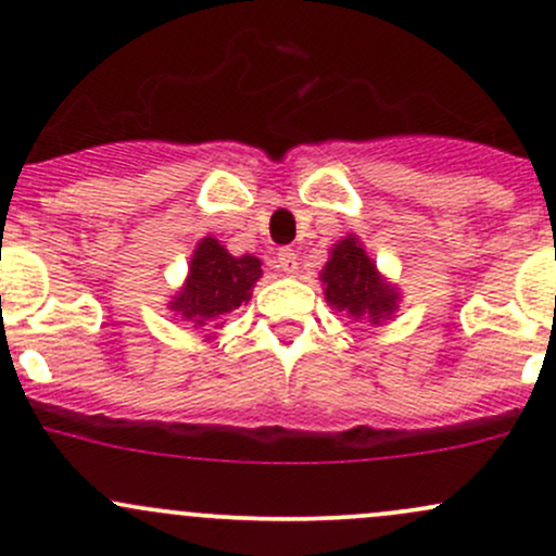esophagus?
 I'll return each mask as SVG.
<instances>
[{"label":"esophagus","mask_w":556,"mask_h":556,"mask_svg":"<svg viewBox=\"0 0 556 556\" xmlns=\"http://www.w3.org/2000/svg\"><path fill=\"white\" fill-rule=\"evenodd\" d=\"M277 268L279 271H285V274H295L298 271V253L295 250H290V248H282L277 253Z\"/></svg>","instance_id":"obj_1"}]
</instances>
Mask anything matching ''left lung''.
<instances>
[{
	"instance_id": "obj_1",
	"label": "left lung",
	"mask_w": 556,
	"mask_h": 556,
	"mask_svg": "<svg viewBox=\"0 0 556 556\" xmlns=\"http://www.w3.org/2000/svg\"><path fill=\"white\" fill-rule=\"evenodd\" d=\"M321 282L329 306L345 311L353 319L380 325L399 308V290L380 277L356 235H348L332 248L327 266L321 268Z\"/></svg>"
}]
</instances>
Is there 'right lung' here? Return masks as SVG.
Listing matches in <instances>:
<instances>
[{
    "instance_id": "right-lung-1",
    "label": "right lung",
    "mask_w": 556,
    "mask_h": 556,
    "mask_svg": "<svg viewBox=\"0 0 556 556\" xmlns=\"http://www.w3.org/2000/svg\"><path fill=\"white\" fill-rule=\"evenodd\" d=\"M261 279V261L255 255H231L213 237L198 242L185 288L174 295L170 311L185 316L194 327H205L240 308L253 295V285Z\"/></svg>"
}]
</instances>
